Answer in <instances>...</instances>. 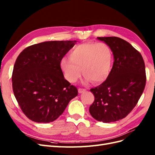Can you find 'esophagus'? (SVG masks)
I'll return each instance as SVG.
<instances>
[{"label":"esophagus","instance_id":"34e87169","mask_svg":"<svg viewBox=\"0 0 155 155\" xmlns=\"http://www.w3.org/2000/svg\"><path fill=\"white\" fill-rule=\"evenodd\" d=\"M85 91H86V89H85V88H78L79 93H82V92H85Z\"/></svg>","mask_w":155,"mask_h":155}]
</instances>
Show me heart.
Returning a JSON list of instances; mask_svg holds the SVG:
<instances>
[{"mask_svg": "<svg viewBox=\"0 0 155 155\" xmlns=\"http://www.w3.org/2000/svg\"><path fill=\"white\" fill-rule=\"evenodd\" d=\"M61 68L70 83L76 82L81 76L85 81L94 83L105 81L109 76L112 66V51L105 43L87 42L76 45L70 58L61 60Z\"/></svg>", "mask_w": 155, "mask_h": 155, "instance_id": "obj_1", "label": "heart"}]
</instances>
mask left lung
I'll return each mask as SVG.
<instances>
[{
	"instance_id": "obj_1",
	"label": "left lung",
	"mask_w": 155,
	"mask_h": 155,
	"mask_svg": "<svg viewBox=\"0 0 155 155\" xmlns=\"http://www.w3.org/2000/svg\"><path fill=\"white\" fill-rule=\"evenodd\" d=\"M110 46L114 61L109 76L91 89L94 101L89 108L95 120L104 123L124 118L137 105L146 83L142 56L127 41L117 37H97Z\"/></svg>"
}]
</instances>
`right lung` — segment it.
<instances>
[{
  "instance_id": "obj_1",
  "label": "right lung",
  "mask_w": 155,
  "mask_h": 155,
  "mask_svg": "<svg viewBox=\"0 0 155 155\" xmlns=\"http://www.w3.org/2000/svg\"><path fill=\"white\" fill-rule=\"evenodd\" d=\"M76 41H46L23 50L12 73L14 95L27 118L37 123L57 119L78 89L64 79L61 60Z\"/></svg>"
}]
</instances>
